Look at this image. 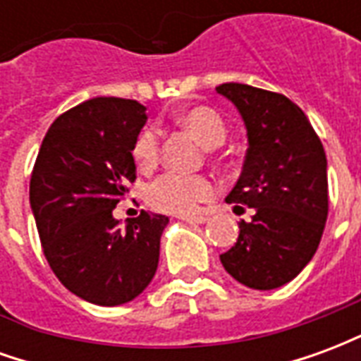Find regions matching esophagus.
<instances>
[{"mask_svg":"<svg viewBox=\"0 0 361 361\" xmlns=\"http://www.w3.org/2000/svg\"><path fill=\"white\" fill-rule=\"evenodd\" d=\"M181 220H185L189 224H204L209 219L204 214H185V216H181Z\"/></svg>","mask_w":361,"mask_h":361,"instance_id":"1","label":"esophagus"}]
</instances>
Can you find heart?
<instances>
[{
  "label": "heart",
  "instance_id": "b5f03b06",
  "mask_svg": "<svg viewBox=\"0 0 361 361\" xmlns=\"http://www.w3.org/2000/svg\"><path fill=\"white\" fill-rule=\"evenodd\" d=\"M181 126L188 127L207 149H214L226 139L224 119L207 106H195L178 116ZM135 164L141 170H150L160 157V137L154 127H147L137 135L133 142ZM212 195V183L203 176L164 173L152 181L147 189V201L152 209L168 214H189L204 199Z\"/></svg>",
  "mask_w": 361,
  "mask_h": 361
}]
</instances>
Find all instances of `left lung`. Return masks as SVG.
Segmentation results:
<instances>
[{"label": "left lung", "instance_id": "8db88e82", "mask_svg": "<svg viewBox=\"0 0 361 361\" xmlns=\"http://www.w3.org/2000/svg\"><path fill=\"white\" fill-rule=\"evenodd\" d=\"M216 92L238 108L250 142L226 203L253 211L220 261L243 286L274 290L303 271L321 242L329 214L325 149L284 94L242 82H224Z\"/></svg>", "mask_w": 361, "mask_h": 361}]
</instances>
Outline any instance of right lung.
Segmentation results:
<instances>
[{
  "instance_id": "add662e5",
  "label": "right lung",
  "mask_w": 361,
  "mask_h": 361,
  "mask_svg": "<svg viewBox=\"0 0 361 361\" xmlns=\"http://www.w3.org/2000/svg\"><path fill=\"white\" fill-rule=\"evenodd\" d=\"M145 111L114 96L67 110L48 129L30 176V209L51 271L96 305L131 302L157 272L168 216L141 211L126 228L114 219L137 178L131 150Z\"/></svg>"
}]
</instances>
